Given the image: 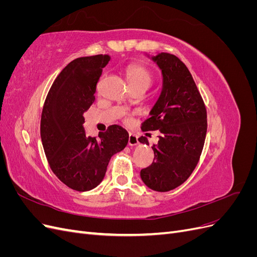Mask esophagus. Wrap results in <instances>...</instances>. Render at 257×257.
I'll list each match as a JSON object with an SVG mask.
<instances>
[{
  "label": "esophagus",
  "mask_w": 257,
  "mask_h": 257,
  "mask_svg": "<svg viewBox=\"0 0 257 257\" xmlns=\"http://www.w3.org/2000/svg\"><path fill=\"white\" fill-rule=\"evenodd\" d=\"M128 145L130 146H136L138 145V137L135 134H130L128 136Z\"/></svg>",
  "instance_id": "obj_1"
}]
</instances>
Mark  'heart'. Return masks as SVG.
<instances>
[{"label":"heart","instance_id":"heart-1","mask_svg":"<svg viewBox=\"0 0 257 257\" xmlns=\"http://www.w3.org/2000/svg\"><path fill=\"white\" fill-rule=\"evenodd\" d=\"M126 80L132 89L144 88L148 89L152 83V73L147 67L143 65L133 64L126 67L125 69ZM128 116H126V121H128Z\"/></svg>","mask_w":257,"mask_h":257}]
</instances>
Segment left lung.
<instances>
[{
  "label": "left lung",
  "instance_id": "left-lung-1",
  "mask_svg": "<svg viewBox=\"0 0 257 257\" xmlns=\"http://www.w3.org/2000/svg\"><path fill=\"white\" fill-rule=\"evenodd\" d=\"M162 71L161 95L142 130L159 131L152 164L141 170L144 183L153 191L176 189L195 169L207 134V110L189 68L174 54L151 57ZM139 142L149 144L144 136Z\"/></svg>",
  "mask_w": 257,
  "mask_h": 257
}]
</instances>
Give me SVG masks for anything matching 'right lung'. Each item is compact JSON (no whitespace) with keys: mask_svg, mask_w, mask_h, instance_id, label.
I'll list each match as a JSON object with an SVG mask.
<instances>
[{"mask_svg":"<svg viewBox=\"0 0 257 257\" xmlns=\"http://www.w3.org/2000/svg\"><path fill=\"white\" fill-rule=\"evenodd\" d=\"M109 60L108 54L73 60L53 81L43 107L41 137L49 166L78 192L96 188L112 155L128 142L126 130L116 124L97 138L88 136L83 127V113L94 103L96 84Z\"/></svg>","mask_w":257,"mask_h":257,"instance_id":"right-lung-1","label":"right lung"}]
</instances>
